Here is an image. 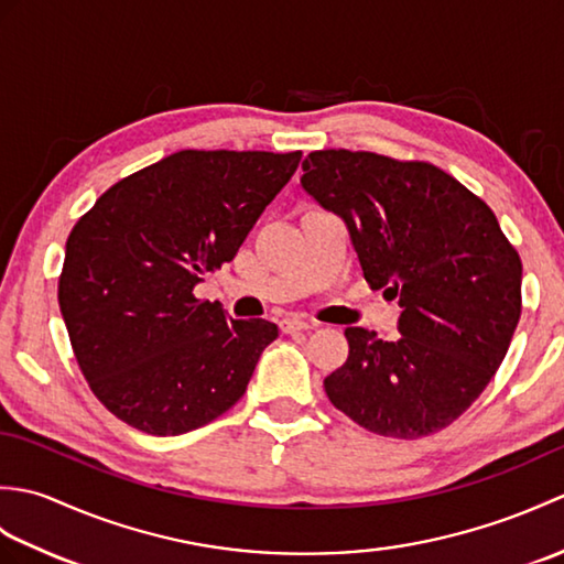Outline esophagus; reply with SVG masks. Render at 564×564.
<instances>
[{
    "mask_svg": "<svg viewBox=\"0 0 564 564\" xmlns=\"http://www.w3.org/2000/svg\"><path fill=\"white\" fill-rule=\"evenodd\" d=\"M315 327V322H305L301 317H285L281 319V329L285 334H293V332H310Z\"/></svg>",
    "mask_w": 564,
    "mask_h": 564,
    "instance_id": "obj_1",
    "label": "esophagus"
}]
</instances>
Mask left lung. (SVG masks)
Returning a JSON list of instances; mask_svg holds the SVG:
<instances>
[{
    "mask_svg": "<svg viewBox=\"0 0 564 564\" xmlns=\"http://www.w3.org/2000/svg\"><path fill=\"white\" fill-rule=\"evenodd\" d=\"M301 184L349 225L364 279L400 297V334L346 327L329 402L378 436L451 426L505 361L521 317V257L497 215L436 164L315 150Z\"/></svg>",
    "mask_w": 564,
    "mask_h": 564,
    "instance_id": "1",
    "label": "left lung"
}]
</instances>
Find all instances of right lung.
<instances>
[{
    "label": "right lung",
    "instance_id": "obj_1",
    "mask_svg": "<svg viewBox=\"0 0 564 564\" xmlns=\"http://www.w3.org/2000/svg\"><path fill=\"white\" fill-rule=\"evenodd\" d=\"M297 152L182 150L113 184L72 227L57 303L91 392L142 434L178 436L242 398L267 319L198 301L301 162Z\"/></svg>",
    "mask_w": 564,
    "mask_h": 564
}]
</instances>
